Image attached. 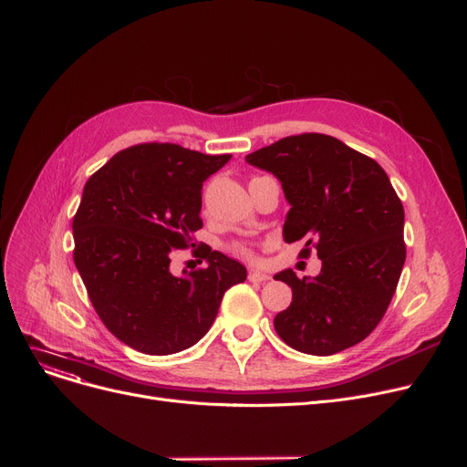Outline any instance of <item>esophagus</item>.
<instances>
[{
  "instance_id": "obj_1",
  "label": "esophagus",
  "mask_w": 467,
  "mask_h": 467,
  "mask_svg": "<svg viewBox=\"0 0 467 467\" xmlns=\"http://www.w3.org/2000/svg\"><path fill=\"white\" fill-rule=\"evenodd\" d=\"M248 279H250L252 283H265V281H269L271 277H269L267 273H264V271L250 269V273H248Z\"/></svg>"
}]
</instances>
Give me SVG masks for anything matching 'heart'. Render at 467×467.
<instances>
[{
    "label": "heart",
    "instance_id": "b5f03b06",
    "mask_svg": "<svg viewBox=\"0 0 467 467\" xmlns=\"http://www.w3.org/2000/svg\"><path fill=\"white\" fill-rule=\"evenodd\" d=\"M236 252H240V254H244V255H250V250H246L244 246H238V248H236Z\"/></svg>",
    "mask_w": 467,
    "mask_h": 467
}]
</instances>
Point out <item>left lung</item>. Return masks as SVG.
<instances>
[{
  "label": "left lung",
  "mask_w": 467,
  "mask_h": 467,
  "mask_svg": "<svg viewBox=\"0 0 467 467\" xmlns=\"http://www.w3.org/2000/svg\"><path fill=\"white\" fill-rule=\"evenodd\" d=\"M279 179L290 210L285 243L317 250V277L292 269L275 279L292 302L275 331L304 354L331 356L361 342L383 319L406 262L404 207L387 172L368 155L327 134L288 136L246 155Z\"/></svg>",
  "instance_id": "obj_1"
}]
</instances>
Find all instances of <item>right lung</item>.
I'll use <instances>...</instances> for the list:
<instances>
[{
	"label": "right lung",
	"instance_id": "1",
	"mask_svg": "<svg viewBox=\"0 0 467 467\" xmlns=\"http://www.w3.org/2000/svg\"><path fill=\"white\" fill-rule=\"evenodd\" d=\"M231 155L177 144L119 151L88 179L73 219L75 265L103 325L150 356L186 350L210 331L223 295L246 267L200 246L207 267L181 277L171 252L194 244L202 186Z\"/></svg>",
	"mask_w": 467,
	"mask_h": 467
}]
</instances>
